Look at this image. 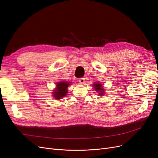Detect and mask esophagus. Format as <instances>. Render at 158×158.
<instances>
[{
  "mask_svg": "<svg viewBox=\"0 0 158 158\" xmlns=\"http://www.w3.org/2000/svg\"><path fill=\"white\" fill-rule=\"evenodd\" d=\"M79 81L80 83L83 84L85 82V78H79Z\"/></svg>",
  "mask_w": 158,
  "mask_h": 158,
  "instance_id": "34e87169",
  "label": "esophagus"
}]
</instances>
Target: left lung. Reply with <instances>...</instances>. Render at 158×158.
I'll return each mask as SVG.
<instances>
[{"mask_svg": "<svg viewBox=\"0 0 158 158\" xmlns=\"http://www.w3.org/2000/svg\"><path fill=\"white\" fill-rule=\"evenodd\" d=\"M94 89H96V91L100 92V93H99V94H100V96H103V89L102 88V85L100 83H95L94 85Z\"/></svg>", "mask_w": 158, "mask_h": 158, "instance_id": "8db88e82", "label": "left lung"}]
</instances>
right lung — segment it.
I'll return each mask as SVG.
<instances>
[{
  "instance_id": "right-lung-1",
  "label": "right lung",
  "mask_w": 158,
  "mask_h": 158,
  "mask_svg": "<svg viewBox=\"0 0 158 158\" xmlns=\"http://www.w3.org/2000/svg\"><path fill=\"white\" fill-rule=\"evenodd\" d=\"M69 83L65 82V81H61L56 84V88L54 90L53 96L55 99H60L65 96L68 92V86H69Z\"/></svg>"
}]
</instances>
